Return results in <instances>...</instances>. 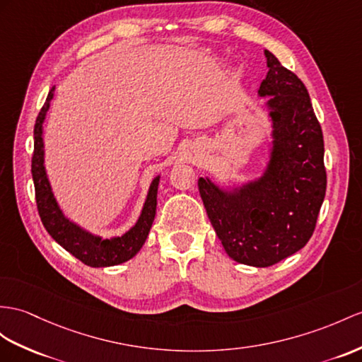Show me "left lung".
<instances>
[{
  "label": "left lung",
  "instance_id": "8db88e82",
  "mask_svg": "<svg viewBox=\"0 0 362 362\" xmlns=\"http://www.w3.org/2000/svg\"><path fill=\"white\" fill-rule=\"evenodd\" d=\"M269 72L259 96H270L273 148L261 180L235 193L199 178L207 216L228 257L269 267L310 240L327 187L324 138L304 83L264 52Z\"/></svg>",
  "mask_w": 362,
  "mask_h": 362
}]
</instances>
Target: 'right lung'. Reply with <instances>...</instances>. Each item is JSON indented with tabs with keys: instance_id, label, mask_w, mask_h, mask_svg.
Masks as SVG:
<instances>
[{
	"instance_id": "1",
	"label": "right lung",
	"mask_w": 362,
	"mask_h": 362,
	"mask_svg": "<svg viewBox=\"0 0 362 362\" xmlns=\"http://www.w3.org/2000/svg\"><path fill=\"white\" fill-rule=\"evenodd\" d=\"M54 89L52 87L46 103L41 107L33 129V155H32V178L35 186V199H37V209L42 226L46 227L49 235L64 247L69 253H72L86 266L90 267H110L117 264L126 262L143 247L151 232V227L156 211V192L160 176L153 180L151 190L146 199V204L135 227L119 238L112 240H101L98 236L84 232L74 223L61 214L57 204L54 193H52L49 180L44 170V151H42V121L46 118L50 100L54 98Z\"/></svg>"
}]
</instances>
